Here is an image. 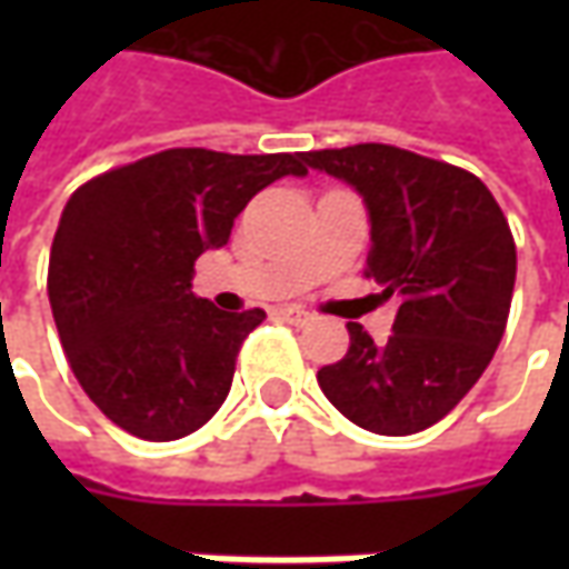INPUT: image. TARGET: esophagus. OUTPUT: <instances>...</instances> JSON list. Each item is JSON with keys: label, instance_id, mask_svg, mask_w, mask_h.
<instances>
[{"label": "esophagus", "instance_id": "esophagus-1", "mask_svg": "<svg viewBox=\"0 0 569 569\" xmlns=\"http://www.w3.org/2000/svg\"><path fill=\"white\" fill-rule=\"evenodd\" d=\"M278 319L291 322V326H310L313 322V313H307L303 307H281L278 310Z\"/></svg>", "mask_w": 569, "mask_h": 569}]
</instances>
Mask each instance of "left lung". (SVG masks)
Returning <instances> with one entry per match:
<instances>
[{
  "label": "left lung",
  "mask_w": 569,
  "mask_h": 569,
  "mask_svg": "<svg viewBox=\"0 0 569 569\" xmlns=\"http://www.w3.org/2000/svg\"><path fill=\"white\" fill-rule=\"evenodd\" d=\"M303 164L361 196L367 274L382 297H399L382 345L348 322L351 348L319 370V389L363 430L418 433L462 402L503 339L516 281L510 224L475 173L396 144L307 151Z\"/></svg>",
  "instance_id": "8db88e82"
}]
</instances>
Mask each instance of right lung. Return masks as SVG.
I'll list each match as a JSON object with an SVG mask.
<instances>
[{"instance_id":"obj_1","label":"right lung","mask_w":569,"mask_h":569,"mask_svg":"<svg viewBox=\"0 0 569 569\" xmlns=\"http://www.w3.org/2000/svg\"><path fill=\"white\" fill-rule=\"evenodd\" d=\"M303 154L170 148L72 192L47 291L88 399L142 440H180L228 399L243 339L266 313L192 295V266L224 247L259 189L303 177Z\"/></svg>"}]
</instances>
